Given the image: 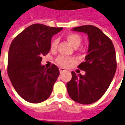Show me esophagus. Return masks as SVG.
<instances>
[{"label":"esophagus","mask_w":125,"mask_h":125,"mask_svg":"<svg viewBox=\"0 0 125 125\" xmlns=\"http://www.w3.org/2000/svg\"><path fill=\"white\" fill-rule=\"evenodd\" d=\"M59 70H60V74H62V73H63V72H66V70H65L63 68H60L59 69Z\"/></svg>","instance_id":"esophagus-1"}]
</instances>
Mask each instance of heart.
Returning <instances> with one entry per match:
<instances>
[{"label":"heart","mask_w":125,"mask_h":125,"mask_svg":"<svg viewBox=\"0 0 125 125\" xmlns=\"http://www.w3.org/2000/svg\"><path fill=\"white\" fill-rule=\"evenodd\" d=\"M66 38H67V41L69 42L72 44V46H73L74 48L78 47L81 42V37L78 34H76V33H71V32L68 33L66 35ZM58 42V39H56V38L53 39V40L51 42V50L55 51L56 49ZM55 61L58 65L60 67H67L70 64L74 62V60L72 58H67V57L62 56V55L59 56Z\"/></svg>","instance_id":"b5f03b06"}]
</instances>
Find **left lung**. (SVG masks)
Masks as SVG:
<instances>
[{
  "mask_svg": "<svg viewBox=\"0 0 125 125\" xmlns=\"http://www.w3.org/2000/svg\"><path fill=\"white\" fill-rule=\"evenodd\" d=\"M88 35L89 46L85 60L78 67L85 74L72 72V79L67 83L71 99L82 104L97 102L108 88L115 75L117 62L112 41L99 28L94 26H82L72 29Z\"/></svg>",
  "mask_w": 125,
  "mask_h": 125,
  "instance_id": "8db88e82",
  "label": "left lung"
}]
</instances>
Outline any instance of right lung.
I'll use <instances>...</instances> for the list:
<instances>
[{
    "label": "right lung",
    "instance_id": "obj_1",
    "mask_svg": "<svg viewBox=\"0 0 125 125\" xmlns=\"http://www.w3.org/2000/svg\"><path fill=\"white\" fill-rule=\"evenodd\" d=\"M62 28L35 23L19 33L10 44L7 74L20 97L30 103H40L50 97L60 72L54 64L49 68L41 65L48 54L53 35Z\"/></svg>",
    "mask_w": 125,
    "mask_h": 125
}]
</instances>
